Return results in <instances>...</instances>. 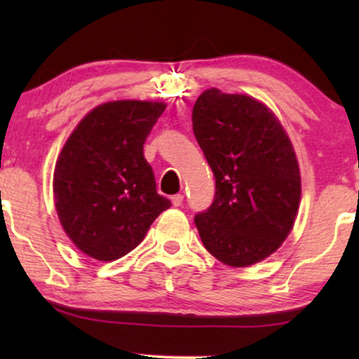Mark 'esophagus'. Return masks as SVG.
<instances>
[{"label": "esophagus", "mask_w": 359, "mask_h": 359, "mask_svg": "<svg viewBox=\"0 0 359 359\" xmlns=\"http://www.w3.org/2000/svg\"><path fill=\"white\" fill-rule=\"evenodd\" d=\"M182 203H184V196H182V194H175V196H172V204H174L175 208L182 205Z\"/></svg>", "instance_id": "obj_1"}]
</instances>
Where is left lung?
<instances>
[{"label": "left lung", "instance_id": "1", "mask_svg": "<svg viewBox=\"0 0 359 359\" xmlns=\"http://www.w3.org/2000/svg\"><path fill=\"white\" fill-rule=\"evenodd\" d=\"M192 130L216 179L212 204L194 217L205 250L229 266L262 262L285 241L300 203L285 130L263 102L216 88L197 97Z\"/></svg>", "mask_w": 359, "mask_h": 359}]
</instances>
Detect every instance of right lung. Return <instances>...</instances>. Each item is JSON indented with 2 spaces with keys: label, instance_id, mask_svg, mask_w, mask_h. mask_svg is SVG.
Here are the masks:
<instances>
[{
  "label": "right lung",
  "instance_id": "obj_1",
  "mask_svg": "<svg viewBox=\"0 0 359 359\" xmlns=\"http://www.w3.org/2000/svg\"><path fill=\"white\" fill-rule=\"evenodd\" d=\"M163 111V102H104L86 114L62 148L53 172L55 209L64 231L90 258L125 257L172 205L156 194L143 156Z\"/></svg>",
  "mask_w": 359,
  "mask_h": 359
}]
</instances>
